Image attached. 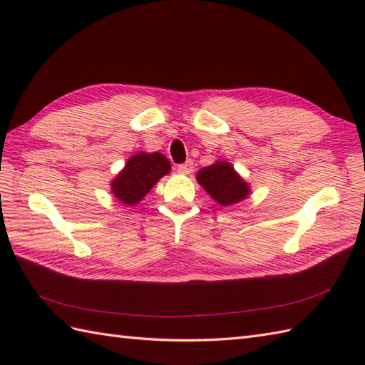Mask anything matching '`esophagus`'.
Returning <instances> with one entry per match:
<instances>
[{
    "label": "esophagus",
    "instance_id": "34e87169",
    "mask_svg": "<svg viewBox=\"0 0 365 365\" xmlns=\"http://www.w3.org/2000/svg\"><path fill=\"white\" fill-rule=\"evenodd\" d=\"M192 161H187V163H182V165L177 166V170L180 174H191L192 173Z\"/></svg>",
    "mask_w": 365,
    "mask_h": 365
}]
</instances>
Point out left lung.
Segmentation results:
<instances>
[{"mask_svg":"<svg viewBox=\"0 0 365 365\" xmlns=\"http://www.w3.org/2000/svg\"><path fill=\"white\" fill-rule=\"evenodd\" d=\"M196 178L200 187L222 207L234 205L251 195L250 185L238 175L229 161H215L213 165L200 169Z\"/></svg>","mask_w":365,"mask_h":365,"instance_id":"obj_1","label":"left lung"}]
</instances>
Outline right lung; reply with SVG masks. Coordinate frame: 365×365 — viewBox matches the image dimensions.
I'll return each mask as SVG.
<instances>
[{
	"label": "right lung",
	"mask_w": 365,
	"mask_h": 365,
	"mask_svg": "<svg viewBox=\"0 0 365 365\" xmlns=\"http://www.w3.org/2000/svg\"><path fill=\"white\" fill-rule=\"evenodd\" d=\"M169 170L170 163L163 153L139 152L128 158L125 168L111 182V191L122 204L135 205Z\"/></svg>",
	"instance_id": "1"
}]
</instances>
